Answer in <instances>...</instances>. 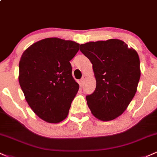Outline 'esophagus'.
I'll use <instances>...</instances> for the list:
<instances>
[{
  "label": "esophagus",
  "mask_w": 157,
  "mask_h": 157,
  "mask_svg": "<svg viewBox=\"0 0 157 157\" xmlns=\"http://www.w3.org/2000/svg\"><path fill=\"white\" fill-rule=\"evenodd\" d=\"M86 77L85 76H83L82 77V78H81V80H80V84H81V86H83V85L85 84V81H86Z\"/></svg>",
  "instance_id": "34e87169"
}]
</instances>
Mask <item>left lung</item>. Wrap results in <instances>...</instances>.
<instances>
[{"instance_id": "8db88e82", "label": "left lung", "mask_w": 157, "mask_h": 157, "mask_svg": "<svg viewBox=\"0 0 157 157\" xmlns=\"http://www.w3.org/2000/svg\"><path fill=\"white\" fill-rule=\"evenodd\" d=\"M80 50L93 65L96 89L86 100L91 112L102 121L118 117L136 92L140 78L139 55L118 39L81 44Z\"/></svg>"}]
</instances>
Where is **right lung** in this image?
I'll list each match as a JSON object with an SVG mask.
<instances>
[{"label": "right lung", "instance_id": "add662e5", "mask_svg": "<svg viewBox=\"0 0 157 157\" xmlns=\"http://www.w3.org/2000/svg\"><path fill=\"white\" fill-rule=\"evenodd\" d=\"M80 44L49 37L25 50L19 63V83L32 111L44 121L58 123L66 118L79 90L70 60Z\"/></svg>", "mask_w": 157, "mask_h": 157}]
</instances>
